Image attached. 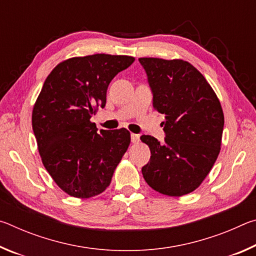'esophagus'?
<instances>
[{
  "label": "esophagus",
  "instance_id": "esophagus-1",
  "mask_svg": "<svg viewBox=\"0 0 256 256\" xmlns=\"http://www.w3.org/2000/svg\"><path fill=\"white\" fill-rule=\"evenodd\" d=\"M131 141H132V144H138V142L140 141V136H138V134L132 133L131 134Z\"/></svg>",
  "mask_w": 256,
  "mask_h": 256
}]
</instances>
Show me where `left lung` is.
<instances>
[{
  "label": "left lung",
  "instance_id": "1",
  "mask_svg": "<svg viewBox=\"0 0 256 256\" xmlns=\"http://www.w3.org/2000/svg\"><path fill=\"white\" fill-rule=\"evenodd\" d=\"M148 76L152 105L164 114V144L151 136L142 175L151 188L168 196L196 190L209 174L222 146L224 112L209 82L183 60L138 58Z\"/></svg>",
  "mask_w": 256,
  "mask_h": 256
}]
</instances>
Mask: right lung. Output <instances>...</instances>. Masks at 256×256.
Listing matches in <instances>:
<instances>
[{
  "label": "right lung",
  "instance_id": "add662e5",
  "mask_svg": "<svg viewBox=\"0 0 256 256\" xmlns=\"http://www.w3.org/2000/svg\"><path fill=\"white\" fill-rule=\"evenodd\" d=\"M134 58L94 54L58 64L46 78L32 110V130L42 164L66 194L102 193L131 142L126 128L100 130L90 118L106 104L107 88Z\"/></svg>",
  "mask_w": 256,
  "mask_h": 256
}]
</instances>
